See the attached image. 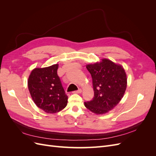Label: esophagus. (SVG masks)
Here are the masks:
<instances>
[{
	"instance_id": "34e87169",
	"label": "esophagus",
	"mask_w": 156,
	"mask_h": 156,
	"mask_svg": "<svg viewBox=\"0 0 156 156\" xmlns=\"http://www.w3.org/2000/svg\"><path fill=\"white\" fill-rule=\"evenodd\" d=\"M81 92H82V90L80 89V88L79 90H77L73 92V93H75V94H79V93H81Z\"/></svg>"
}]
</instances>
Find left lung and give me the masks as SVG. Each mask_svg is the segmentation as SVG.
<instances>
[{
    "label": "left lung",
    "mask_w": 156,
    "mask_h": 156,
    "mask_svg": "<svg viewBox=\"0 0 156 156\" xmlns=\"http://www.w3.org/2000/svg\"><path fill=\"white\" fill-rule=\"evenodd\" d=\"M87 68L92 78L94 96L84 102V106L96 114H104L112 110L124 96L127 87L125 70L108 59L88 64Z\"/></svg>",
    "instance_id": "left-lung-1"
}]
</instances>
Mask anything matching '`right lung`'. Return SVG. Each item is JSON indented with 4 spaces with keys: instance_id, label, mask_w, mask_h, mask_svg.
<instances>
[{
    "instance_id": "1",
    "label": "right lung",
    "mask_w": 156,
    "mask_h": 156,
    "mask_svg": "<svg viewBox=\"0 0 156 156\" xmlns=\"http://www.w3.org/2000/svg\"><path fill=\"white\" fill-rule=\"evenodd\" d=\"M58 64L35 68L28 80V87L35 104L48 113H56L67 105L68 96L57 74Z\"/></svg>"
}]
</instances>
